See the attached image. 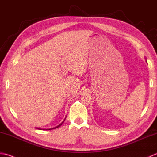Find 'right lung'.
<instances>
[{
	"label": "right lung",
	"instance_id": "1",
	"mask_svg": "<svg viewBox=\"0 0 157 157\" xmlns=\"http://www.w3.org/2000/svg\"><path fill=\"white\" fill-rule=\"evenodd\" d=\"M65 119H66V118H64V121L62 122V123H60L59 125L56 126V127H54V128H44V130H51V129H54V128H58V127H59L60 126H61V125L63 124V122H64V121H65ZM36 128H38V129H43V128H37V127H36Z\"/></svg>",
	"mask_w": 157,
	"mask_h": 157
}]
</instances>
